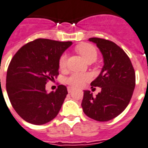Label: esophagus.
<instances>
[{
    "label": "esophagus",
    "mask_w": 148,
    "mask_h": 148,
    "mask_svg": "<svg viewBox=\"0 0 148 148\" xmlns=\"http://www.w3.org/2000/svg\"><path fill=\"white\" fill-rule=\"evenodd\" d=\"M73 90H74V88H73V87H71V86H68V93H71V92H72Z\"/></svg>",
    "instance_id": "1"
}]
</instances>
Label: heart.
Here are the masks:
<instances>
[{
	"mask_svg": "<svg viewBox=\"0 0 148 148\" xmlns=\"http://www.w3.org/2000/svg\"><path fill=\"white\" fill-rule=\"evenodd\" d=\"M77 51L83 58L87 63L95 62L97 58V51L95 47L90 44L84 43L77 47ZM68 56L66 54H63L59 59V68L61 69L65 68L67 64ZM90 79V76L87 74H81V73H74L71 74L68 77L66 78V82L71 86L74 87H78L82 86L85 82L88 81Z\"/></svg>",
	"mask_w": 148,
	"mask_h": 148,
	"instance_id": "1",
	"label": "heart"
}]
</instances>
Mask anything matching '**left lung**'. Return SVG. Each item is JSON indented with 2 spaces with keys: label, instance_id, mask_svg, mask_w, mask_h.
<instances>
[{
  "label": "left lung",
  "instance_id": "8db88e82",
  "mask_svg": "<svg viewBox=\"0 0 148 148\" xmlns=\"http://www.w3.org/2000/svg\"><path fill=\"white\" fill-rule=\"evenodd\" d=\"M103 55V67L90 85L101 91L96 97L84 90L81 106L88 117L99 122L116 118L128 106L135 86V73L130 58L116 43L99 38H90ZM95 89V88H94Z\"/></svg>",
  "mask_w": 148,
  "mask_h": 148
}]
</instances>
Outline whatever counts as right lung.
<instances>
[{"mask_svg": "<svg viewBox=\"0 0 148 148\" xmlns=\"http://www.w3.org/2000/svg\"><path fill=\"white\" fill-rule=\"evenodd\" d=\"M72 42L38 39L18 50L8 67L6 88L12 106L26 122L44 125L55 119L68 94L59 85L47 93L45 84L58 75L59 59Z\"/></svg>", "mask_w": 148, "mask_h": 148, "instance_id": "obj_1", "label": "right lung"}]
</instances>
